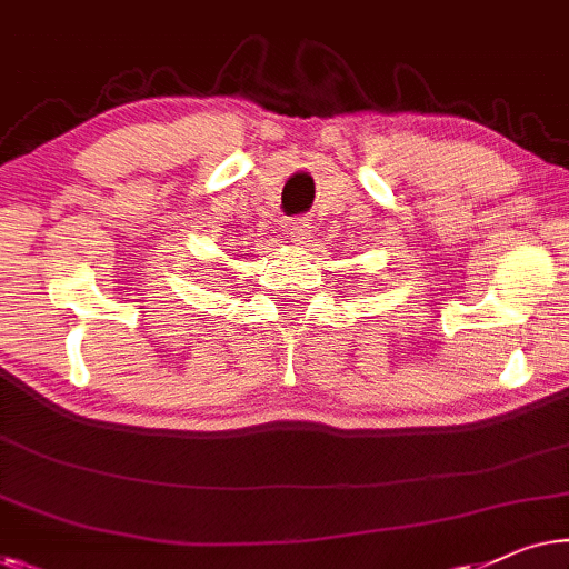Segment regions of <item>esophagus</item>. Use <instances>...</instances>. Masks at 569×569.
I'll return each mask as SVG.
<instances>
[{
  "label": "esophagus",
  "instance_id": "1",
  "mask_svg": "<svg viewBox=\"0 0 569 569\" xmlns=\"http://www.w3.org/2000/svg\"><path fill=\"white\" fill-rule=\"evenodd\" d=\"M284 230H287V236H290L292 243L302 246V243H308V238L312 236V223H308L305 218H298V220H290Z\"/></svg>",
  "mask_w": 569,
  "mask_h": 569
}]
</instances>
